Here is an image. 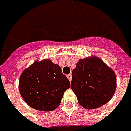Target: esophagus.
I'll use <instances>...</instances> for the list:
<instances>
[{
    "label": "esophagus",
    "mask_w": 131,
    "mask_h": 131,
    "mask_svg": "<svg viewBox=\"0 0 131 131\" xmlns=\"http://www.w3.org/2000/svg\"><path fill=\"white\" fill-rule=\"evenodd\" d=\"M67 77H68V80L71 82V78H72V75H71V73H70V74L67 75Z\"/></svg>",
    "instance_id": "obj_1"
}]
</instances>
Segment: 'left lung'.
Wrapping results in <instances>:
<instances>
[{"label": "left lung", "instance_id": "8db88e82", "mask_svg": "<svg viewBox=\"0 0 131 131\" xmlns=\"http://www.w3.org/2000/svg\"><path fill=\"white\" fill-rule=\"evenodd\" d=\"M113 71L96 57L82 59L72 71L71 88L84 108H97L109 101L116 90Z\"/></svg>", "mask_w": 131, "mask_h": 131}]
</instances>
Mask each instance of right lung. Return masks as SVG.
<instances>
[{"mask_svg": "<svg viewBox=\"0 0 131 131\" xmlns=\"http://www.w3.org/2000/svg\"><path fill=\"white\" fill-rule=\"evenodd\" d=\"M70 82L61 68L50 60L36 61L19 78V89L24 101L32 108L49 112L58 108Z\"/></svg>", "mask_w": 131, "mask_h": 131, "instance_id": "1", "label": "right lung"}]
</instances>
